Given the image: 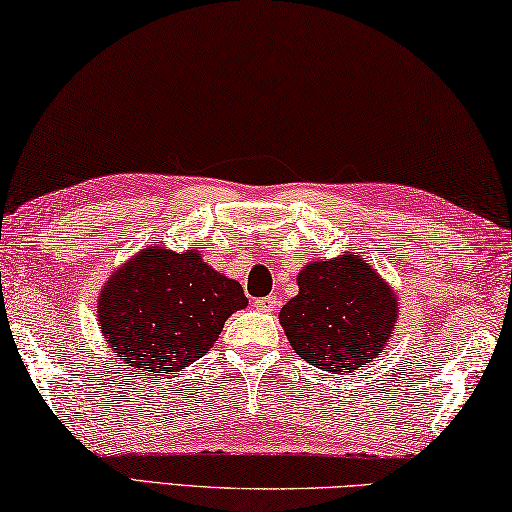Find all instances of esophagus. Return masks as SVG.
<instances>
[{
	"mask_svg": "<svg viewBox=\"0 0 512 512\" xmlns=\"http://www.w3.org/2000/svg\"><path fill=\"white\" fill-rule=\"evenodd\" d=\"M255 309L262 311V313H273L277 309V300L275 295L271 297H262V300H255Z\"/></svg>",
	"mask_w": 512,
	"mask_h": 512,
	"instance_id": "obj_1",
	"label": "esophagus"
}]
</instances>
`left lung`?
I'll return each instance as SVG.
<instances>
[{"mask_svg": "<svg viewBox=\"0 0 512 512\" xmlns=\"http://www.w3.org/2000/svg\"><path fill=\"white\" fill-rule=\"evenodd\" d=\"M401 302L358 253L318 259L297 273L280 324L297 356L322 371H353L392 340Z\"/></svg>", "mask_w": 512, "mask_h": 512, "instance_id": "1", "label": "left lung"}]
</instances>
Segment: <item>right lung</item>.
Here are the masks:
<instances>
[{"mask_svg":"<svg viewBox=\"0 0 512 512\" xmlns=\"http://www.w3.org/2000/svg\"><path fill=\"white\" fill-rule=\"evenodd\" d=\"M246 306L241 284L203 262L199 250L152 244L107 277L96 318L118 360L165 376L206 356L226 320Z\"/></svg>","mask_w":512,"mask_h":512,"instance_id":"right-lung-1","label":"right lung"}]
</instances>
